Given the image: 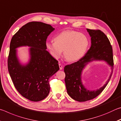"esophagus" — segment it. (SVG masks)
Here are the masks:
<instances>
[{
    "instance_id": "obj_1",
    "label": "esophagus",
    "mask_w": 121,
    "mask_h": 121,
    "mask_svg": "<svg viewBox=\"0 0 121 121\" xmlns=\"http://www.w3.org/2000/svg\"><path fill=\"white\" fill-rule=\"evenodd\" d=\"M59 68H60V70H62V68H63V67L62 65L61 64V63H59Z\"/></svg>"
}]
</instances>
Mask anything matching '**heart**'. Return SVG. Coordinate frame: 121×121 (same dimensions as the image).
I'll return each instance as SVG.
<instances>
[{"mask_svg": "<svg viewBox=\"0 0 121 121\" xmlns=\"http://www.w3.org/2000/svg\"><path fill=\"white\" fill-rule=\"evenodd\" d=\"M90 45L85 34L74 30H65L56 36L54 41L46 43V48L53 58L58 59L62 54L69 62L78 61L84 56Z\"/></svg>", "mask_w": 121, "mask_h": 121, "instance_id": "obj_1", "label": "heart"}]
</instances>
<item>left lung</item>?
<instances>
[{"mask_svg": "<svg viewBox=\"0 0 121 121\" xmlns=\"http://www.w3.org/2000/svg\"><path fill=\"white\" fill-rule=\"evenodd\" d=\"M91 40V45L87 53L81 59L73 63L65 65L64 71L67 93L73 100L83 102L93 99L102 92L112 77L114 68L112 46L106 35L100 30L87 29ZM93 60H103L112 68L109 79L103 87L95 91H90L81 82V75L82 69L87 63Z\"/></svg>", "mask_w": 121, "mask_h": 121, "instance_id": "obj_1", "label": "left lung"}]
</instances>
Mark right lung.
<instances>
[{
    "mask_svg": "<svg viewBox=\"0 0 121 121\" xmlns=\"http://www.w3.org/2000/svg\"><path fill=\"white\" fill-rule=\"evenodd\" d=\"M55 29L40 22H30L22 26L12 37L8 57V69L17 91L32 101L44 99L50 92V78L59 70L58 61L46 51L48 36ZM31 47L30 59L26 65L18 60L16 48Z\"/></svg>",
    "mask_w": 121,
    "mask_h": 121,
    "instance_id": "1",
    "label": "right lung"
}]
</instances>
